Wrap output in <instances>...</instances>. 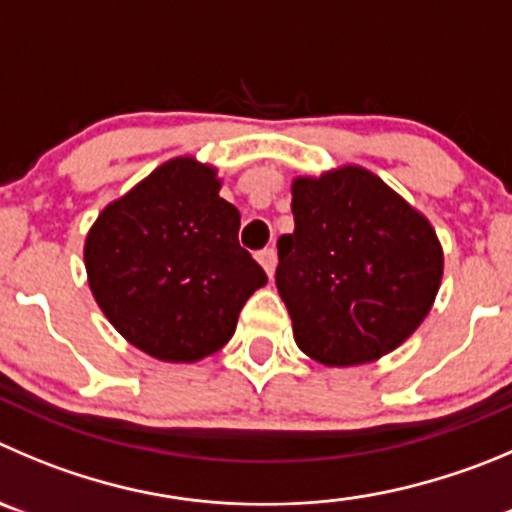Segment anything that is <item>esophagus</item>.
<instances>
[{
	"instance_id": "1",
	"label": "esophagus",
	"mask_w": 512,
	"mask_h": 512,
	"mask_svg": "<svg viewBox=\"0 0 512 512\" xmlns=\"http://www.w3.org/2000/svg\"><path fill=\"white\" fill-rule=\"evenodd\" d=\"M257 262L262 265V270L267 272L272 278V272H275V265H278V255H275V250L272 247H267V250H260L257 252Z\"/></svg>"
}]
</instances>
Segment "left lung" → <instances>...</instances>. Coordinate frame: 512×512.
Returning <instances> with one entry per match:
<instances>
[{
  "mask_svg": "<svg viewBox=\"0 0 512 512\" xmlns=\"http://www.w3.org/2000/svg\"><path fill=\"white\" fill-rule=\"evenodd\" d=\"M293 234L278 240V293L300 351L361 366L407 341L437 298V232L419 209L356 164L295 176Z\"/></svg>",
  "mask_w": 512,
  "mask_h": 512,
  "instance_id": "obj_1",
  "label": "left lung"
}]
</instances>
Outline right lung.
<instances>
[{
	"label": "right lung",
	"instance_id": "1",
	"mask_svg": "<svg viewBox=\"0 0 512 512\" xmlns=\"http://www.w3.org/2000/svg\"><path fill=\"white\" fill-rule=\"evenodd\" d=\"M212 164L176 156L111 202L85 237L95 303L138 351L194 364L224 346L267 283L237 242L240 212Z\"/></svg>",
	"mask_w": 512,
	"mask_h": 512
}]
</instances>
